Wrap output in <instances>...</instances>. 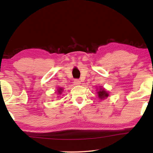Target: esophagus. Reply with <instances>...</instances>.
<instances>
[{
  "instance_id": "obj_1",
  "label": "esophagus",
  "mask_w": 153,
  "mask_h": 153,
  "mask_svg": "<svg viewBox=\"0 0 153 153\" xmlns=\"http://www.w3.org/2000/svg\"><path fill=\"white\" fill-rule=\"evenodd\" d=\"M74 83L75 85H80V84H81V82H80L79 79H76L74 80Z\"/></svg>"
}]
</instances>
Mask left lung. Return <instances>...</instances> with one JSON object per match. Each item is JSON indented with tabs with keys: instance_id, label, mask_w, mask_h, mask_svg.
<instances>
[{
	"instance_id": "1",
	"label": "left lung",
	"mask_w": 153,
	"mask_h": 153,
	"mask_svg": "<svg viewBox=\"0 0 153 153\" xmlns=\"http://www.w3.org/2000/svg\"><path fill=\"white\" fill-rule=\"evenodd\" d=\"M97 94H98L99 98L101 100L107 98V97H108L109 95L108 93L107 92L105 89L101 87V86L100 87V89L98 91V92H97Z\"/></svg>"
}]
</instances>
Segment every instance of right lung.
Here are the masks:
<instances>
[{"label":"right lung","instance_id":"add662e5","mask_svg":"<svg viewBox=\"0 0 153 153\" xmlns=\"http://www.w3.org/2000/svg\"><path fill=\"white\" fill-rule=\"evenodd\" d=\"M63 91V89L62 88H61V87H59V88H58V94H60H60H62V92Z\"/></svg>","mask_w":153,"mask_h":153}]
</instances>
